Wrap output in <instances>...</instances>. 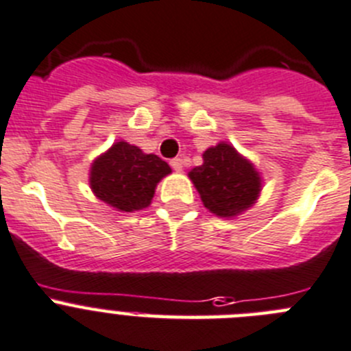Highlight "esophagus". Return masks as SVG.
Segmentation results:
<instances>
[{
    "label": "esophagus",
    "mask_w": 351,
    "mask_h": 351,
    "mask_svg": "<svg viewBox=\"0 0 351 351\" xmlns=\"http://www.w3.org/2000/svg\"><path fill=\"white\" fill-rule=\"evenodd\" d=\"M169 165H171V168L175 169V171H182V169H183V162H182V159H180V157H175V159L169 160Z\"/></svg>",
    "instance_id": "34e87169"
}]
</instances>
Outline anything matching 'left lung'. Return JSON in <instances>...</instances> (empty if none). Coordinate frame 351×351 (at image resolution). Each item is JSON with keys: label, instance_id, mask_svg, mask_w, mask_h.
<instances>
[{"label": "left lung", "instance_id": "left-lung-1", "mask_svg": "<svg viewBox=\"0 0 351 351\" xmlns=\"http://www.w3.org/2000/svg\"><path fill=\"white\" fill-rule=\"evenodd\" d=\"M202 159L204 162L195 166L189 178L213 215L234 218L256 202L261 191L260 173L230 143L209 147Z\"/></svg>", "mask_w": 351, "mask_h": 351}]
</instances>
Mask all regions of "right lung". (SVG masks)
<instances>
[{
    "label": "right lung",
    "instance_id": "obj_1",
    "mask_svg": "<svg viewBox=\"0 0 351 351\" xmlns=\"http://www.w3.org/2000/svg\"><path fill=\"white\" fill-rule=\"evenodd\" d=\"M171 168L156 154L128 142H116L93 160L90 186L93 194L117 211H138L150 204L156 186Z\"/></svg>",
    "mask_w": 351,
    "mask_h": 351
}]
</instances>
